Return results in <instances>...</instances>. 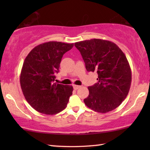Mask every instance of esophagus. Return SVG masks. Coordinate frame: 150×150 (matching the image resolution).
Masks as SVG:
<instances>
[{
    "label": "esophagus",
    "instance_id": "1",
    "mask_svg": "<svg viewBox=\"0 0 150 150\" xmlns=\"http://www.w3.org/2000/svg\"><path fill=\"white\" fill-rule=\"evenodd\" d=\"M73 88H74L75 90H77L78 88H79L81 87V86H79V85H73Z\"/></svg>",
    "mask_w": 150,
    "mask_h": 150
}]
</instances>
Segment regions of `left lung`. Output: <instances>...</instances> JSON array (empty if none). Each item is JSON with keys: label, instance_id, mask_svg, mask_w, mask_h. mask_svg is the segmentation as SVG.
<instances>
[{"label": "left lung", "instance_id": "obj_1", "mask_svg": "<svg viewBox=\"0 0 150 150\" xmlns=\"http://www.w3.org/2000/svg\"><path fill=\"white\" fill-rule=\"evenodd\" d=\"M87 71L96 72L98 82L88 87L84 103L94 111L106 113L117 108L130 90L132 73L129 63L115 43L91 39L75 43Z\"/></svg>", "mask_w": 150, "mask_h": 150}]
</instances>
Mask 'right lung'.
<instances>
[{
	"instance_id": "obj_1",
	"label": "right lung",
	"mask_w": 150,
	"mask_h": 150,
	"mask_svg": "<svg viewBox=\"0 0 150 150\" xmlns=\"http://www.w3.org/2000/svg\"><path fill=\"white\" fill-rule=\"evenodd\" d=\"M73 44L49 42L31 50L25 59L20 73V86L27 102L35 110L55 115L64 110L73 87L55 83L63 54Z\"/></svg>"
}]
</instances>
